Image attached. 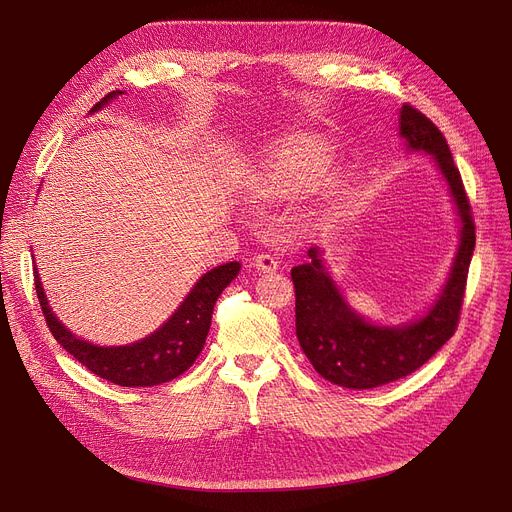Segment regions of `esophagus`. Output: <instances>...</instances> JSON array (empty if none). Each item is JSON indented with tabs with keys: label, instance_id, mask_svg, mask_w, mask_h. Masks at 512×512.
<instances>
[{
	"label": "esophagus",
	"instance_id": "esophagus-1",
	"mask_svg": "<svg viewBox=\"0 0 512 512\" xmlns=\"http://www.w3.org/2000/svg\"><path fill=\"white\" fill-rule=\"evenodd\" d=\"M259 272H263V274H272V272H276L278 270V265H280V261L274 257V255H270V253H261V255H257L255 257V263H253Z\"/></svg>",
	"mask_w": 512,
	"mask_h": 512
}]
</instances>
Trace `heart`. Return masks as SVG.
Wrapping results in <instances>:
<instances>
[{"mask_svg":"<svg viewBox=\"0 0 512 512\" xmlns=\"http://www.w3.org/2000/svg\"><path fill=\"white\" fill-rule=\"evenodd\" d=\"M334 149L313 134L282 139L270 147L253 172L255 193L267 199H301L326 182Z\"/></svg>","mask_w":512,"mask_h":512,"instance_id":"b5f03b06","label":"heart"}]
</instances>
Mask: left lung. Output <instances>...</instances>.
<instances>
[{"label":"left lung","mask_w":512,"mask_h":512,"mask_svg":"<svg viewBox=\"0 0 512 512\" xmlns=\"http://www.w3.org/2000/svg\"><path fill=\"white\" fill-rule=\"evenodd\" d=\"M398 134L405 139L409 153L432 157L459 222V245L432 305L400 324L371 321L346 301L319 247H311L309 259L290 272L297 292L294 317L303 353L321 378L351 390H369L405 378L448 342L459 321L475 249L471 207L442 132L411 105H402Z\"/></svg>","instance_id":"left-lung-1"}]
</instances>
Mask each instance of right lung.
I'll return each mask as SVG.
<instances>
[{
    "label": "right lung",
    "mask_w": 512,
    "mask_h": 512,
    "mask_svg": "<svg viewBox=\"0 0 512 512\" xmlns=\"http://www.w3.org/2000/svg\"><path fill=\"white\" fill-rule=\"evenodd\" d=\"M120 95H124V91L107 93L99 103H95L91 114L101 112ZM240 267L242 265L238 261L213 267L195 282L178 309L155 332L137 342L118 346L93 344L70 332L49 307L37 265L33 270L45 321L58 344L66 348L78 363H83L89 371L107 382L124 388H147L178 378L197 361L211 326L213 305L222 290L238 276Z\"/></svg>",
    "instance_id": "right-lung-1"
}]
</instances>
